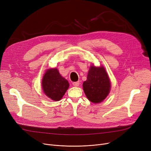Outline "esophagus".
I'll list each match as a JSON object with an SVG mask.
<instances>
[{
    "mask_svg": "<svg viewBox=\"0 0 151 151\" xmlns=\"http://www.w3.org/2000/svg\"><path fill=\"white\" fill-rule=\"evenodd\" d=\"M73 85L74 86H76V87H77V86H78L79 85H80V81H76V82H73Z\"/></svg>",
    "mask_w": 151,
    "mask_h": 151,
    "instance_id": "34e87169",
    "label": "esophagus"
}]
</instances>
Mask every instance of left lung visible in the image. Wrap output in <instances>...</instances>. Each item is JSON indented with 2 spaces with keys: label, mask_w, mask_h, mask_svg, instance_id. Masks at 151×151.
Segmentation results:
<instances>
[{
  "label": "left lung",
  "mask_w": 151,
  "mask_h": 151,
  "mask_svg": "<svg viewBox=\"0 0 151 151\" xmlns=\"http://www.w3.org/2000/svg\"><path fill=\"white\" fill-rule=\"evenodd\" d=\"M83 90L87 98L94 104L104 101L111 89V83L105 68L91 65L87 80L83 84Z\"/></svg>",
  "instance_id": "8db88e82"
}]
</instances>
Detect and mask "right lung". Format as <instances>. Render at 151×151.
<instances>
[{"label": "right lung", "instance_id": "right-lung-1", "mask_svg": "<svg viewBox=\"0 0 151 151\" xmlns=\"http://www.w3.org/2000/svg\"><path fill=\"white\" fill-rule=\"evenodd\" d=\"M46 96L54 101H59L69 88V83L57 68H50L45 72L42 81Z\"/></svg>", "mask_w": 151, "mask_h": 151}]
</instances>
